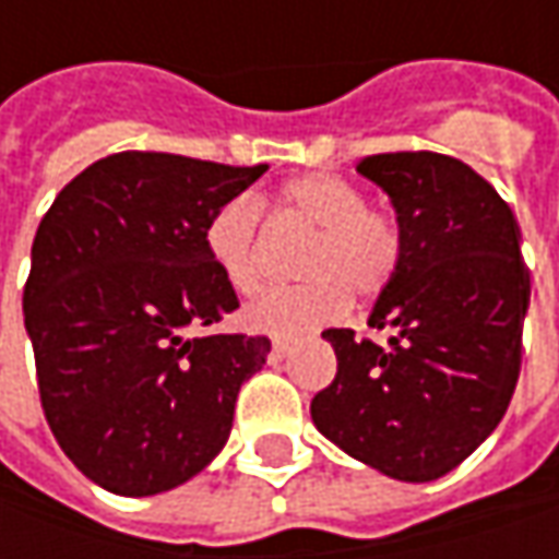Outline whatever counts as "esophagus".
<instances>
[{
  "label": "esophagus",
  "instance_id": "obj_1",
  "mask_svg": "<svg viewBox=\"0 0 559 559\" xmlns=\"http://www.w3.org/2000/svg\"><path fill=\"white\" fill-rule=\"evenodd\" d=\"M292 352V342L289 338H283V335H276V338H273V357H276V360H283V357L289 355Z\"/></svg>",
  "mask_w": 559,
  "mask_h": 559
}]
</instances>
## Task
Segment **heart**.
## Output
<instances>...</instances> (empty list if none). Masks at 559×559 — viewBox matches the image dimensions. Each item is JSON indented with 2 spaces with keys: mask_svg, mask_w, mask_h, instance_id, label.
Here are the masks:
<instances>
[{
  "mask_svg": "<svg viewBox=\"0 0 559 559\" xmlns=\"http://www.w3.org/2000/svg\"><path fill=\"white\" fill-rule=\"evenodd\" d=\"M280 204L317 229L301 251L305 283L270 292L246 320L267 333H301L333 320L355 301H370L392 286L404 239L389 214L367 204V192L338 174H305L280 189ZM204 251L226 286L251 298L264 289V214L251 195L226 199L204 224Z\"/></svg>",
  "mask_w": 559,
  "mask_h": 559,
  "instance_id": "1",
  "label": "heart"
}]
</instances>
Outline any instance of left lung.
I'll return each instance as SVG.
<instances>
[{
    "mask_svg": "<svg viewBox=\"0 0 559 559\" xmlns=\"http://www.w3.org/2000/svg\"><path fill=\"white\" fill-rule=\"evenodd\" d=\"M395 207L404 258L370 326L389 345L326 330L338 370L313 426L401 483L461 466L507 414L523 364L528 267L510 204L469 164L389 152L357 164Z\"/></svg>",
    "mask_w": 559,
    "mask_h": 559,
    "instance_id": "8db88e82",
    "label": "left lung"
}]
</instances>
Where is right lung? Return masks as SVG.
Instances as JSON below:
<instances>
[{"label": "right lung", "mask_w": 559, "mask_h": 559, "mask_svg": "<svg viewBox=\"0 0 559 559\" xmlns=\"http://www.w3.org/2000/svg\"><path fill=\"white\" fill-rule=\"evenodd\" d=\"M264 170L118 152L39 221L24 286L39 401L61 451L105 491H170L229 439L270 338L195 333L239 308L204 224Z\"/></svg>", "instance_id": "1"}]
</instances>
